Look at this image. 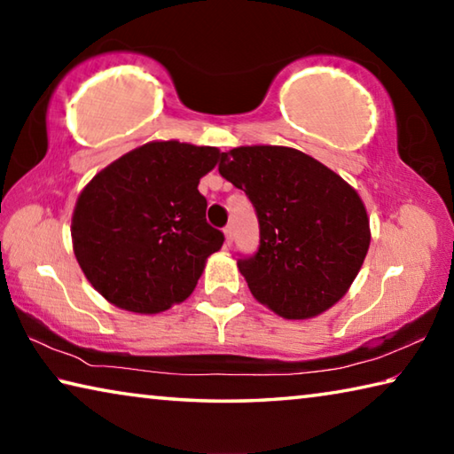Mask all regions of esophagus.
I'll list each match as a JSON object with an SVG mask.
<instances>
[{
	"label": "esophagus",
	"mask_w": 454,
	"mask_h": 454,
	"mask_svg": "<svg viewBox=\"0 0 454 454\" xmlns=\"http://www.w3.org/2000/svg\"><path fill=\"white\" fill-rule=\"evenodd\" d=\"M224 238H226V244H228V246L232 244V240H234V228L230 226V224L224 228Z\"/></svg>",
	"instance_id": "esophagus-1"
}]
</instances>
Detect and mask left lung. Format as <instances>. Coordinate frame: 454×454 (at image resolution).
I'll list each match as a JSON object with an SVG mask.
<instances>
[{
    "label": "left lung",
    "mask_w": 454,
    "mask_h": 454,
    "mask_svg": "<svg viewBox=\"0 0 454 454\" xmlns=\"http://www.w3.org/2000/svg\"><path fill=\"white\" fill-rule=\"evenodd\" d=\"M218 170L258 216V252L238 260L252 296L286 320L314 318L340 301L371 246L358 192L286 145H240L222 153Z\"/></svg>",
    "instance_id": "left-lung-1"
}]
</instances>
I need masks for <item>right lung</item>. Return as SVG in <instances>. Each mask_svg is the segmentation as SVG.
Listing matches in <instances>:
<instances>
[{
    "label": "right lung",
    "mask_w": 454,
    "mask_h": 454,
    "mask_svg": "<svg viewBox=\"0 0 454 454\" xmlns=\"http://www.w3.org/2000/svg\"><path fill=\"white\" fill-rule=\"evenodd\" d=\"M220 150L148 142L88 182L72 216L74 254L91 286L121 310L158 314L194 292L224 234L206 222L202 176Z\"/></svg>",
    "instance_id": "1"
}]
</instances>
